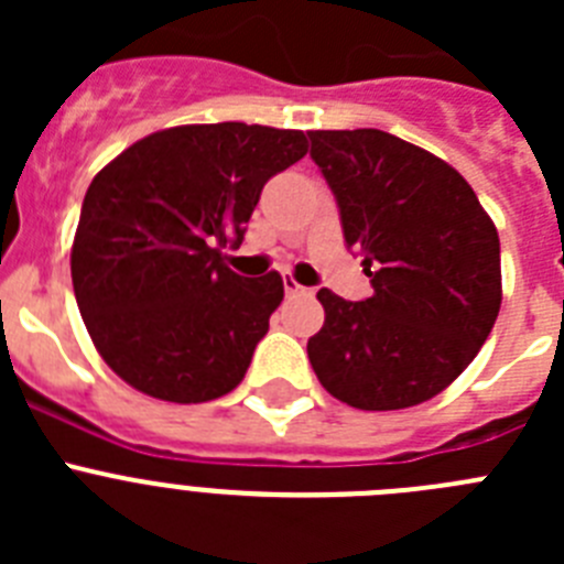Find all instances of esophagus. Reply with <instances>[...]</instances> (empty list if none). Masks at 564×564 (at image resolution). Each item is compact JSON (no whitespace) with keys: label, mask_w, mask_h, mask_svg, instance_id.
Listing matches in <instances>:
<instances>
[{"label":"esophagus","mask_w":564,"mask_h":564,"mask_svg":"<svg viewBox=\"0 0 564 564\" xmlns=\"http://www.w3.org/2000/svg\"><path fill=\"white\" fill-rule=\"evenodd\" d=\"M285 293L288 296H302V293H311L307 288H302L293 276H285Z\"/></svg>","instance_id":"34e87169"}]
</instances>
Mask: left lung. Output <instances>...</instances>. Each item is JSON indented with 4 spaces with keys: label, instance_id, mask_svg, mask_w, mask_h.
<instances>
[{
    "label": "left lung",
    "instance_id": "8db88e82",
    "mask_svg": "<svg viewBox=\"0 0 564 564\" xmlns=\"http://www.w3.org/2000/svg\"><path fill=\"white\" fill-rule=\"evenodd\" d=\"M311 158L364 257L372 296L322 288L313 372L356 410H406L475 361L502 302L500 237L463 174L381 129H316Z\"/></svg>",
    "mask_w": 564,
    "mask_h": 564
}]
</instances>
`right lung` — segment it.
Wrapping results in <instances>:
<instances>
[{"label": "right lung", "instance_id": "obj_1", "mask_svg": "<svg viewBox=\"0 0 564 564\" xmlns=\"http://www.w3.org/2000/svg\"><path fill=\"white\" fill-rule=\"evenodd\" d=\"M307 154L299 129L186 123L123 149L84 194L69 271L89 338L143 395L203 403L248 372L285 285L234 273L262 186Z\"/></svg>", "mask_w": 564, "mask_h": 564}]
</instances>
